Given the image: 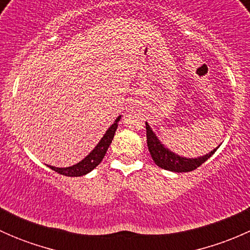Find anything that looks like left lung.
<instances>
[{"label":"left lung","instance_id":"obj_1","mask_svg":"<svg viewBox=\"0 0 250 250\" xmlns=\"http://www.w3.org/2000/svg\"><path fill=\"white\" fill-rule=\"evenodd\" d=\"M146 139H147V147L150 151V155L152 157L153 162L158 166L160 168L166 170H169V172H175V173H186L191 172V170L196 169L197 167H200L202 163L206 162L216 150L218 147L214 148L213 151H210L209 153L204 156H200L197 158H186L183 156H179L176 153H174L173 151H170L169 148L166 147L161 140L158 139L157 135L153 133V130L151 129L150 125L146 122Z\"/></svg>","mask_w":250,"mask_h":250}]
</instances>
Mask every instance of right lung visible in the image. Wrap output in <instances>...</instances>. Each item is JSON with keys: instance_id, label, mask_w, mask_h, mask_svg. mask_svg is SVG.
Here are the masks:
<instances>
[{"instance_id": "1", "label": "right lung", "mask_w": 250, "mask_h": 250, "mask_svg": "<svg viewBox=\"0 0 250 250\" xmlns=\"http://www.w3.org/2000/svg\"><path fill=\"white\" fill-rule=\"evenodd\" d=\"M121 120V116H118L117 118L115 120L113 125H111L109 127V129L106 130L103 138L100 139L99 143L97 144L94 148L89 152V155L85 156L82 161L76 163V165L71 166V167H66V168H58V167H53V166H48L54 172L62 174V175L66 176H82L88 174L89 172H92L98 165L103 161L104 158L105 153H106L107 148L112 143L113 137H115L116 129L118 127V122Z\"/></svg>"}]
</instances>
